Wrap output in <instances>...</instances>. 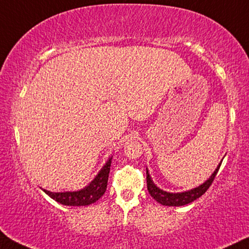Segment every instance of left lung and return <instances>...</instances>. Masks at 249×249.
I'll return each instance as SVG.
<instances>
[{"label":"left lung","instance_id":"obj_1","mask_svg":"<svg viewBox=\"0 0 249 249\" xmlns=\"http://www.w3.org/2000/svg\"><path fill=\"white\" fill-rule=\"evenodd\" d=\"M221 165V162L219 165L217 166V169L214 170L213 173L211 174V177L205 181L201 185L196 187L195 189H191V190L184 191V192H178V194H172V192H166L163 191L162 189L158 188L157 185L154 184L153 181H152L150 173H148L146 169V182H147V190L148 194L153 199L157 200L159 203H161L163 206H170V207H180L188 205L192 201H195L198 198H200L205 192L209 189L211 183L213 182V179L216 178V174L218 173V170H219Z\"/></svg>","mask_w":249,"mask_h":249}]
</instances>
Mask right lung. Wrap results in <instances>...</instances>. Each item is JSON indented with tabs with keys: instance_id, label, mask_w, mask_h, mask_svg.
I'll return each mask as SVG.
<instances>
[{
	"instance_id": "obj_1",
	"label": "right lung",
	"mask_w": 249,
	"mask_h": 249,
	"mask_svg": "<svg viewBox=\"0 0 249 249\" xmlns=\"http://www.w3.org/2000/svg\"><path fill=\"white\" fill-rule=\"evenodd\" d=\"M113 158V157H112ZM112 158L108 159L106 164L103 166L95 179L87 187L78 191H66V192H51L46 189H42L43 192L53 198L55 201L65 206H88L97 201L105 194L108 181V174L110 170Z\"/></svg>"
}]
</instances>
